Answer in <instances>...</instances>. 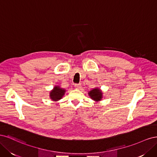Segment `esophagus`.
I'll return each instance as SVG.
<instances>
[{
  "label": "esophagus",
  "mask_w": 157,
  "mask_h": 157,
  "mask_svg": "<svg viewBox=\"0 0 157 157\" xmlns=\"http://www.w3.org/2000/svg\"><path fill=\"white\" fill-rule=\"evenodd\" d=\"M75 88H77V89L81 88V84H75Z\"/></svg>",
  "instance_id": "1"
}]
</instances>
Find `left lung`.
<instances>
[{"mask_svg":"<svg viewBox=\"0 0 157 157\" xmlns=\"http://www.w3.org/2000/svg\"><path fill=\"white\" fill-rule=\"evenodd\" d=\"M88 95L90 98L96 101H99L101 100V99L103 98V93L101 91V90L98 88H94L91 91H90L88 92Z\"/></svg>","mask_w":157,"mask_h":157,"instance_id":"1","label":"left lung"}]
</instances>
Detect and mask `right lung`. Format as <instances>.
<instances>
[{"instance_id":"1","label":"right lung","mask_w":157,"mask_h":157,"mask_svg":"<svg viewBox=\"0 0 157 157\" xmlns=\"http://www.w3.org/2000/svg\"><path fill=\"white\" fill-rule=\"evenodd\" d=\"M65 90L59 86H56L50 93V98L52 101H57L59 100L64 96Z\"/></svg>"}]
</instances>
